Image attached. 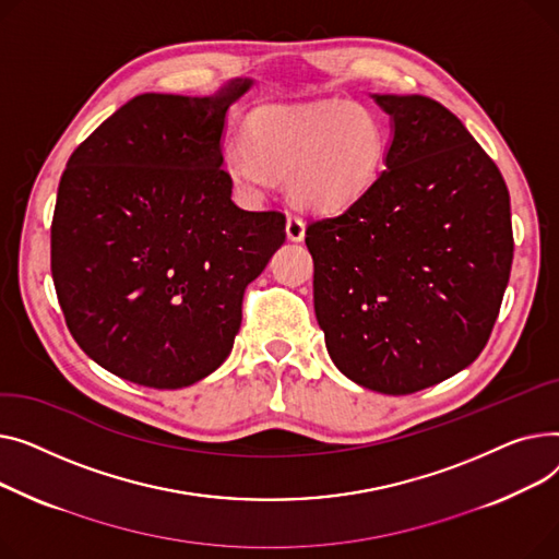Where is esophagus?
<instances>
[{"mask_svg": "<svg viewBox=\"0 0 559 559\" xmlns=\"http://www.w3.org/2000/svg\"><path fill=\"white\" fill-rule=\"evenodd\" d=\"M286 237L290 241H302L305 239V221L300 216H288L286 218Z\"/></svg>", "mask_w": 559, "mask_h": 559, "instance_id": "34e87169", "label": "esophagus"}]
</instances>
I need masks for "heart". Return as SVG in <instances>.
Instances as JSON below:
<instances>
[{
  "mask_svg": "<svg viewBox=\"0 0 559 559\" xmlns=\"http://www.w3.org/2000/svg\"><path fill=\"white\" fill-rule=\"evenodd\" d=\"M385 157V128L354 102L257 112L246 140H229L223 169L243 199H259L286 180L290 199L316 212L352 205L377 180Z\"/></svg>",
  "mask_w": 559,
  "mask_h": 559,
  "instance_id": "1",
  "label": "heart"
}]
</instances>
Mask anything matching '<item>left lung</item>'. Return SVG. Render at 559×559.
<instances>
[{"instance_id": "left-lung-1", "label": "left lung", "mask_w": 559, "mask_h": 559, "mask_svg": "<svg viewBox=\"0 0 559 559\" xmlns=\"http://www.w3.org/2000/svg\"><path fill=\"white\" fill-rule=\"evenodd\" d=\"M392 119L385 171L307 225L326 352L358 385L411 395L465 370L489 341L512 269L499 167L429 96L374 94Z\"/></svg>"}]
</instances>
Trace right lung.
<instances>
[{
    "label": "right lung",
    "instance_id": "obj_1",
    "mask_svg": "<svg viewBox=\"0 0 559 559\" xmlns=\"http://www.w3.org/2000/svg\"><path fill=\"white\" fill-rule=\"evenodd\" d=\"M214 96L140 94L72 153L51 221V275L79 347L108 372L174 390L212 374L243 293L286 239L282 212L233 203Z\"/></svg>",
    "mask_w": 559,
    "mask_h": 559
}]
</instances>
